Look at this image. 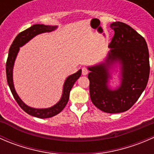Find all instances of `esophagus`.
<instances>
[{"label":"esophagus","instance_id":"1","mask_svg":"<svg viewBox=\"0 0 154 154\" xmlns=\"http://www.w3.org/2000/svg\"><path fill=\"white\" fill-rule=\"evenodd\" d=\"M88 73V71L86 68L83 67L82 68V74H83V75H87Z\"/></svg>","mask_w":154,"mask_h":154}]
</instances>
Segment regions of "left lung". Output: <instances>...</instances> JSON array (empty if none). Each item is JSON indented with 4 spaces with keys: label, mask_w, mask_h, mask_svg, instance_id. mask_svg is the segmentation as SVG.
<instances>
[{
    "label": "left lung",
    "mask_w": 154,
    "mask_h": 154,
    "mask_svg": "<svg viewBox=\"0 0 154 154\" xmlns=\"http://www.w3.org/2000/svg\"><path fill=\"white\" fill-rule=\"evenodd\" d=\"M115 34L107 57L102 63L88 66L90 97L93 104L107 113L127 111L147 84L150 74L149 52L145 39L134 29L120 21L110 24ZM120 68L119 85H109L116 65Z\"/></svg>",
    "instance_id": "obj_1"
}]
</instances>
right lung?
<instances>
[{"mask_svg": "<svg viewBox=\"0 0 154 154\" xmlns=\"http://www.w3.org/2000/svg\"><path fill=\"white\" fill-rule=\"evenodd\" d=\"M58 26H51V25H45V24H34L31 26L28 29H25L23 32H20L15 38L14 39L13 42L11 45L10 50H9L8 58H7V64H6V73H7V80L10 87L11 92L13 95L14 98L16 100L18 104L20 107L24 110V112L30 116L34 117L39 118V119H48L51 118L56 115L59 114L65 106L67 104L68 99H69L70 91L71 88L74 86V83L77 80V79L81 76L82 70L80 69L74 74L68 76L64 82L63 88V94H62L61 98L54 106L48 107V108H33L27 106L26 103L22 101L19 97L18 94H17L15 89L13 83V68L15 64V59L17 55L19 52L20 48L27 44L29 41H30L32 38L37 35L44 33V32H50L54 31L57 29Z\"/></svg>", "mask_w": 154, "mask_h": 154, "instance_id": "obj_1", "label": "right lung"}]
</instances>
